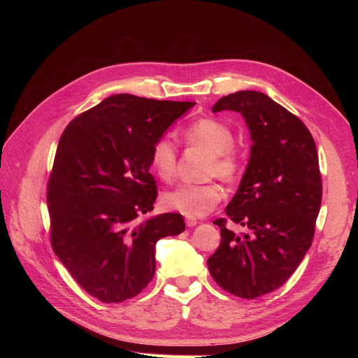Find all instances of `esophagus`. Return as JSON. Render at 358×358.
Segmentation results:
<instances>
[{"instance_id": "34e87169", "label": "esophagus", "mask_w": 358, "mask_h": 358, "mask_svg": "<svg viewBox=\"0 0 358 358\" xmlns=\"http://www.w3.org/2000/svg\"><path fill=\"white\" fill-rule=\"evenodd\" d=\"M185 222H187V225H188V227H194V225H197V224H199L197 218H192V216H187V218H185Z\"/></svg>"}]
</instances>
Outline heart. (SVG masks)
<instances>
[{
    "label": "heart",
    "mask_w": 358,
    "mask_h": 358,
    "mask_svg": "<svg viewBox=\"0 0 358 358\" xmlns=\"http://www.w3.org/2000/svg\"><path fill=\"white\" fill-rule=\"evenodd\" d=\"M183 140L191 146L209 150L206 175L218 176L225 182H234L242 171V158L233 146V131L212 117L199 119L183 129ZM150 167L162 180L173 179L178 169V150L167 137H161L150 149ZM222 199V188L216 182L180 183L162 196L167 209L187 216L209 213Z\"/></svg>",
    "instance_id": "heart-1"
}]
</instances>
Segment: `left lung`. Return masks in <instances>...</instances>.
Here are the masks:
<instances>
[{
  "mask_svg": "<svg viewBox=\"0 0 358 358\" xmlns=\"http://www.w3.org/2000/svg\"><path fill=\"white\" fill-rule=\"evenodd\" d=\"M212 110L239 112L252 146L239 189L225 209L246 233L236 234L227 220H215L221 243L208 267L222 289L257 299L282 287L312 245L322 199L317 146L308 127L263 92L225 95Z\"/></svg>",
  "mask_w": 358,
  "mask_h": 358,
  "instance_id": "8db88e82",
  "label": "left lung"
}]
</instances>
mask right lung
I'll use <instances>...</instances> for the list:
<instances>
[{"label":"right lung","instance_id":"add662e5","mask_svg":"<svg viewBox=\"0 0 358 358\" xmlns=\"http://www.w3.org/2000/svg\"><path fill=\"white\" fill-rule=\"evenodd\" d=\"M191 101L107 96L64 129L48 182L50 243L88 294L121 303L155 275V245L185 230L180 213L152 218L150 149Z\"/></svg>","mask_w":358,"mask_h":358}]
</instances>
